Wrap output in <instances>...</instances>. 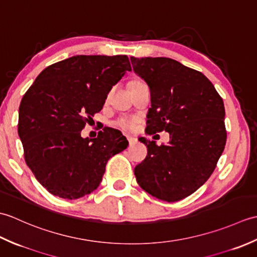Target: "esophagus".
<instances>
[{
    "label": "esophagus",
    "instance_id": "obj_1",
    "mask_svg": "<svg viewBox=\"0 0 257 257\" xmlns=\"http://www.w3.org/2000/svg\"><path fill=\"white\" fill-rule=\"evenodd\" d=\"M127 139H128V143H129L130 146H133V145L137 143V139L134 138V137H127Z\"/></svg>",
    "mask_w": 257,
    "mask_h": 257
}]
</instances>
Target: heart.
I'll use <instances>...</instances> for the list:
<instances>
[{
	"label": "heart",
	"mask_w": 257,
	"mask_h": 257,
	"mask_svg": "<svg viewBox=\"0 0 257 257\" xmlns=\"http://www.w3.org/2000/svg\"><path fill=\"white\" fill-rule=\"evenodd\" d=\"M139 83H143V81L140 80H133L132 83L129 84V86H134V85H137ZM117 125L119 128H121L123 130H133L135 128V124H136V120L132 119V118H120L117 120Z\"/></svg>",
	"instance_id": "obj_1"
}]
</instances>
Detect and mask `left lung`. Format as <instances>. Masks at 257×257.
<instances>
[{"label":"left lung","instance_id":"8db88e82","mask_svg":"<svg viewBox=\"0 0 257 257\" xmlns=\"http://www.w3.org/2000/svg\"><path fill=\"white\" fill-rule=\"evenodd\" d=\"M150 88L146 134H170L168 145L140 138L148 155L135 168L146 192L167 202L182 200L204 184L224 150L223 99L198 70L167 57H130Z\"/></svg>","mask_w":257,"mask_h":257}]
</instances>
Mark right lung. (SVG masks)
Returning <instances> with one entry per match:
<instances>
[{
	"label": "right lung",
	"instance_id": "right-lung-1",
	"mask_svg": "<svg viewBox=\"0 0 257 257\" xmlns=\"http://www.w3.org/2000/svg\"><path fill=\"white\" fill-rule=\"evenodd\" d=\"M132 70L125 55H77L52 64L22 98L18 132L26 165L53 195L75 200L100 184L106 165L127 148L122 134L80 132L99 112L111 87Z\"/></svg>",
	"mask_w": 257,
	"mask_h": 257
}]
</instances>
